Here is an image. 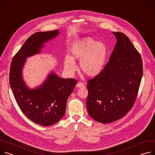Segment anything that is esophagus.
Wrapping results in <instances>:
<instances>
[{
  "mask_svg": "<svg viewBox=\"0 0 155 155\" xmlns=\"http://www.w3.org/2000/svg\"><path fill=\"white\" fill-rule=\"evenodd\" d=\"M76 86L77 87H84V84L83 83H81V82H78V83H77V84H76Z\"/></svg>",
  "mask_w": 155,
  "mask_h": 155,
  "instance_id": "34e87169",
  "label": "esophagus"
}]
</instances>
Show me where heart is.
<instances>
[{
    "instance_id": "b5f03b06",
    "label": "heart",
    "mask_w": 155,
    "mask_h": 155,
    "mask_svg": "<svg viewBox=\"0 0 155 155\" xmlns=\"http://www.w3.org/2000/svg\"><path fill=\"white\" fill-rule=\"evenodd\" d=\"M72 56L67 55L64 59L65 70L69 74L77 69L75 59L80 61L81 71L89 77L97 75L102 70L107 58V48L101 41H95L91 37H84L76 41L71 48Z\"/></svg>"
}]
</instances>
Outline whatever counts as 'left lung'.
I'll use <instances>...</instances> for the list:
<instances>
[{"label":"left lung","mask_w":155,"mask_h":155,"mask_svg":"<svg viewBox=\"0 0 155 155\" xmlns=\"http://www.w3.org/2000/svg\"><path fill=\"white\" fill-rule=\"evenodd\" d=\"M117 43L103 71L87 81L86 107L90 116L101 123L123 118L136 101L143 74L142 60L129 38L113 32Z\"/></svg>","instance_id":"left-lung-1"}]
</instances>
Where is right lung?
<instances>
[{"label": "right lung", "mask_w": 155, "mask_h": 155, "mask_svg": "<svg viewBox=\"0 0 155 155\" xmlns=\"http://www.w3.org/2000/svg\"><path fill=\"white\" fill-rule=\"evenodd\" d=\"M58 34V29L34 33L13 56L10 65L9 81L17 104L29 120L43 126L53 125L63 117L77 80L62 78L51 72L43 84L31 90L24 81L22 71L26 58L39 53L43 43Z\"/></svg>", "instance_id": "right-lung-1"}]
</instances>
